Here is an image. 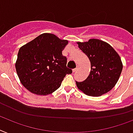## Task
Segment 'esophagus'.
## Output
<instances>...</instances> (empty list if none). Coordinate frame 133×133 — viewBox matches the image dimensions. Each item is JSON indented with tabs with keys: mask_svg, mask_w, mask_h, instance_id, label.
I'll list each match as a JSON object with an SVG mask.
<instances>
[{
	"mask_svg": "<svg viewBox=\"0 0 133 133\" xmlns=\"http://www.w3.org/2000/svg\"><path fill=\"white\" fill-rule=\"evenodd\" d=\"M77 70H78V68H74V69H73V70H72V71H73V72H76V71H77Z\"/></svg>",
	"mask_w": 133,
	"mask_h": 133,
	"instance_id": "obj_1",
	"label": "esophagus"
}]
</instances>
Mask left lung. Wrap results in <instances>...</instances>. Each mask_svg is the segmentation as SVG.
<instances>
[{
  "mask_svg": "<svg viewBox=\"0 0 133 133\" xmlns=\"http://www.w3.org/2000/svg\"><path fill=\"white\" fill-rule=\"evenodd\" d=\"M78 44L91 63L88 77L83 81H76L78 88L89 96H100L109 91L117 83L122 70L119 55L109 44L96 39Z\"/></svg>",
  "mask_w": 133,
  "mask_h": 133,
  "instance_id": "left-lung-1",
  "label": "left lung"
}]
</instances>
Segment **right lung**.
<instances>
[{"label":"right lung","mask_w":133,"mask_h":133,"mask_svg":"<svg viewBox=\"0 0 133 133\" xmlns=\"http://www.w3.org/2000/svg\"><path fill=\"white\" fill-rule=\"evenodd\" d=\"M56 35L43 33L20 48L16 69L22 84L37 95H48L57 90L66 74L67 58L62 50L68 44Z\"/></svg>","instance_id":"add662e5"}]
</instances>
